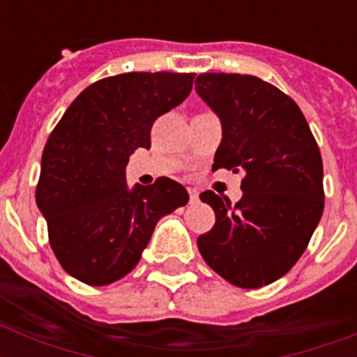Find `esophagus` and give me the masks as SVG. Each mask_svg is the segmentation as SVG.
Returning a JSON list of instances; mask_svg holds the SVG:
<instances>
[{
  "instance_id": "1",
  "label": "esophagus",
  "mask_w": 357,
  "mask_h": 357,
  "mask_svg": "<svg viewBox=\"0 0 357 357\" xmlns=\"http://www.w3.org/2000/svg\"><path fill=\"white\" fill-rule=\"evenodd\" d=\"M189 196H190V200H196V198H198V189H195V187H189Z\"/></svg>"
}]
</instances>
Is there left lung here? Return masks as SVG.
I'll return each mask as SVG.
<instances>
[{"label":"left lung","instance_id":"obj_1","mask_svg":"<svg viewBox=\"0 0 357 357\" xmlns=\"http://www.w3.org/2000/svg\"><path fill=\"white\" fill-rule=\"evenodd\" d=\"M196 92L222 123L213 170L244 176L235 206L213 190L200 195L217 222L198 250L229 283L263 287L293 268L321 220V151L298 105L259 77L200 74Z\"/></svg>","mask_w":357,"mask_h":357}]
</instances>
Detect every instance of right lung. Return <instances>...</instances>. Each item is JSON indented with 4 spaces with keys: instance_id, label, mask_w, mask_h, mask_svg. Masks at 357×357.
<instances>
[{
    "instance_id": "right-lung-1",
    "label": "right lung",
    "mask_w": 357,
    "mask_h": 357,
    "mask_svg": "<svg viewBox=\"0 0 357 357\" xmlns=\"http://www.w3.org/2000/svg\"><path fill=\"white\" fill-rule=\"evenodd\" d=\"M195 74L129 72L86 86L46 142L36 206L61 266L86 285L133 271L159 218L185 206L183 185L126 183L129 155L150 148L151 126L190 94Z\"/></svg>"
}]
</instances>
